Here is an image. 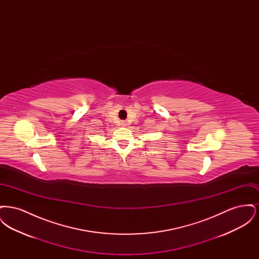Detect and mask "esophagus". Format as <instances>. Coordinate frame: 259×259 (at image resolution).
<instances>
[{
    "label": "esophagus",
    "instance_id": "esophagus-1",
    "mask_svg": "<svg viewBox=\"0 0 259 259\" xmlns=\"http://www.w3.org/2000/svg\"><path fill=\"white\" fill-rule=\"evenodd\" d=\"M121 126L122 127H126L127 126V122L126 121H121Z\"/></svg>",
    "mask_w": 259,
    "mask_h": 259
}]
</instances>
